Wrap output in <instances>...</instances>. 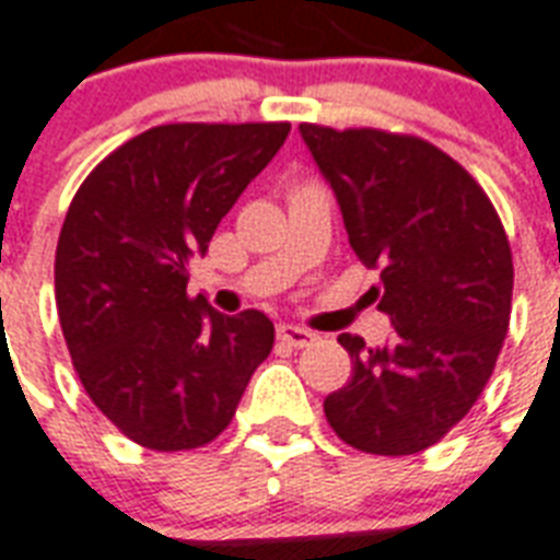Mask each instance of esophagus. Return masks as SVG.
Returning <instances> with one entry per match:
<instances>
[{
	"label": "esophagus",
	"mask_w": 560,
	"mask_h": 560,
	"mask_svg": "<svg viewBox=\"0 0 560 560\" xmlns=\"http://www.w3.org/2000/svg\"><path fill=\"white\" fill-rule=\"evenodd\" d=\"M279 340H284L288 347L305 349V347H311L314 340H317V335H314L311 328L293 326V323H281V326H279Z\"/></svg>",
	"instance_id": "obj_1"
}]
</instances>
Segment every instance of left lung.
Here are the masks:
<instances>
[{"instance_id":"left-lung-1","label":"left lung","mask_w":560,"mask_h":560,"mask_svg":"<svg viewBox=\"0 0 560 560\" xmlns=\"http://www.w3.org/2000/svg\"><path fill=\"white\" fill-rule=\"evenodd\" d=\"M335 190L349 246L382 270L394 331L382 347L340 335L352 378L326 396L337 438L370 455H413L467 417L508 335L514 264L476 178L432 143L375 128L302 122Z\"/></svg>"}]
</instances>
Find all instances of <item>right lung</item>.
Masks as SVG:
<instances>
[{
	"instance_id": "obj_1",
	"label": "right lung",
	"mask_w": 560,
	"mask_h": 560,
	"mask_svg": "<svg viewBox=\"0 0 560 560\" xmlns=\"http://www.w3.org/2000/svg\"><path fill=\"white\" fill-rule=\"evenodd\" d=\"M290 122H173L84 178L55 252L61 331L93 405L128 441L196 450L232 422L276 328L187 296V264L288 140Z\"/></svg>"
}]
</instances>
